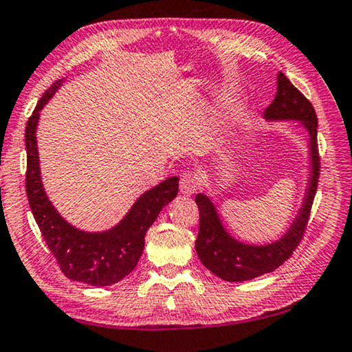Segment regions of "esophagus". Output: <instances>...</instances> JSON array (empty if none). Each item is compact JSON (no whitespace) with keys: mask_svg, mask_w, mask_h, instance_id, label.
I'll list each match as a JSON object with an SVG mask.
<instances>
[{"mask_svg":"<svg viewBox=\"0 0 352 352\" xmlns=\"http://www.w3.org/2000/svg\"><path fill=\"white\" fill-rule=\"evenodd\" d=\"M180 191L183 194H186V196H190V194L196 192L197 191V178L191 172H186V174H183L180 178Z\"/></svg>","mask_w":352,"mask_h":352,"instance_id":"esophagus-1","label":"esophagus"}]
</instances>
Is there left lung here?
<instances>
[{"label": "left lung", "mask_w": 352, "mask_h": 352, "mask_svg": "<svg viewBox=\"0 0 352 352\" xmlns=\"http://www.w3.org/2000/svg\"><path fill=\"white\" fill-rule=\"evenodd\" d=\"M276 96L264 110L265 120H296L307 129L310 138L311 175L307 188L305 201L291 224L287 232L280 240L269 245H246L235 240L223 228L212 199L201 192L196 196L199 207V234L196 251L199 259L207 269L224 281H246L256 276L270 274L285 261L291 258L294 250L302 242L311 206L316 196L319 178V151H318V118L311 102L292 85L283 72L276 78Z\"/></svg>", "instance_id": "left-lung-1"}]
</instances>
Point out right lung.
<instances>
[{
	"label": "right lung",
	"mask_w": 352,
	"mask_h": 352,
	"mask_svg": "<svg viewBox=\"0 0 352 352\" xmlns=\"http://www.w3.org/2000/svg\"><path fill=\"white\" fill-rule=\"evenodd\" d=\"M56 80L39 99L25 129L26 196L50 253L69 280L91 286H110L123 280L138 265L145 245V234L162 207L178 192V178L170 177L144 192L117 226L104 232H85L71 226L47 199L42 188L36 128L39 112L61 87Z\"/></svg>",
	"instance_id": "obj_1"
}]
</instances>
